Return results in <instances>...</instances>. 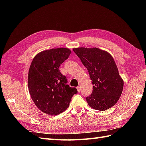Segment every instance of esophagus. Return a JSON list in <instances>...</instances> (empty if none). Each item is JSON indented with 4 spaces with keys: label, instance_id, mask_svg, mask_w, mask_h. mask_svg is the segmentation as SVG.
Instances as JSON below:
<instances>
[{
    "label": "esophagus",
    "instance_id": "34e87169",
    "mask_svg": "<svg viewBox=\"0 0 146 146\" xmlns=\"http://www.w3.org/2000/svg\"><path fill=\"white\" fill-rule=\"evenodd\" d=\"M76 88H77V90H78V92H81V87H80V86H78Z\"/></svg>",
    "mask_w": 146,
    "mask_h": 146
}]
</instances>
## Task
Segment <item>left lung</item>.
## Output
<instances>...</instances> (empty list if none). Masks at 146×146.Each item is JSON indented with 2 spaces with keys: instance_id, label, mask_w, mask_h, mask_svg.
Instances as JSON below:
<instances>
[{
  "instance_id": "left-lung-1",
  "label": "left lung",
  "mask_w": 146,
  "mask_h": 146,
  "mask_svg": "<svg viewBox=\"0 0 146 146\" xmlns=\"http://www.w3.org/2000/svg\"><path fill=\"white\" fill-rule=\"evenodd\" d=\"M73 51L92 80V93L86 97L89 106L101 111L113 107L122 94L123 82L112 56L97 48H74Z\"/></svg>"
}]
</instances>
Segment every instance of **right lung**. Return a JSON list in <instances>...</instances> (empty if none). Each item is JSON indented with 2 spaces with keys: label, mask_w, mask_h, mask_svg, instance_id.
<instances>
[{
  "label": "right lung",
  "mask_w": 146,
  "mask_h": 146,
  "mask_svg": "<svg viewBox=\"0 0 146 146\" xmlns=\"http://www.w3.org/2000/svg\"><path fill=\"white\" fill-rule=\"evenodd\" d=\"M71 54L68 48L51 49L39 52L34 58L28 74V88L34 103L46 114L56 115L70 105L76 88L67 85L60 72V65Z\"/></svg>",
  "instance_id": "1"
}]
</instances>
